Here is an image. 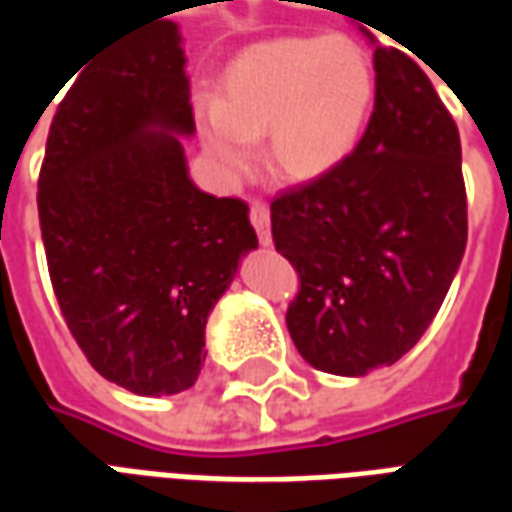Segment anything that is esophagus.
<instances>
[{
    "label": "esophagus",
    "mask_w": 512,
    "mask_h": 512,
    "mask_svg": "<svg viewBox=\"0 0 512 512\" xmlns=\"http://www.w3.org/2000/svg\"><path fill=\"white\" fill-rule=\"evenodd\" d=\"M249 219L255 224L260 244L271 246V211H268L266 202H252L249 205Z\"/></svg>",
    "instance_id": "obj_1"
}]
</instances>
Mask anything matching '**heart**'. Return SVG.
Listing matches in <instances>:
<instances>
[{"instance_id":"obj_1","label":"heart","mask_w":512,"mask_h":512,"mask_svg":"<svg viewBox=\"0 0 512 512\" xmlns=\"http://www.w3.org/2000/svg\"><path fill=\"white\" fill-rule=\"evenodd\" d=\"M376 104V65L351 35L282 38L235 57L222 98L197 101L202 145L227 178L255 158L266 131L268 161L293 178L340 164L365 134Z\"/></svg>"}]
</instances>
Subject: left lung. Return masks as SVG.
<instances>
[{
  "mask_svg": "<svg viewBox=\"0 0 512 512\" xmlns=\"http://www.w3.org/2000/svg\"><path fill=\"white\" fill-rule=\"evenodd\" d=\"M373 43L376 104L359 145L271 202L274 246L299 274L288 332L332 376H365L417 345L469 227L455 120L417 62Z\"/></svg>",
  "mask_w": 512,
  "mask_h": 512,
  "instance_id": "1",
  "label": "left lung"
}]
</instances>
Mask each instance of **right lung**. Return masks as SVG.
Wrapping results in <instances>:
<instances>
[{
    "label": "right lung",
    "instance_id": "1",
    "mask_svg": "<svg viewBox=\"0 0 512 512\" xmlns=\"http://www.w3.org/2000/svg\"><path fill=\"white\" fill-rule=\"evenodd\" d=\"M194 134L178 24L150 21L98 54L57 106L38 180L46 263L87 362L134 395H178L205 323L257 249L249 205L189 178Z\"/></svg>",
    "mask_w": 512,
    "mask_h": 512
}]
</instances>
